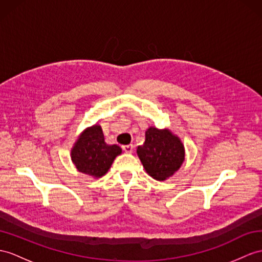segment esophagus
<instances>
[{
  "label": "esophagus",
  "instance_id": "obj_1",
  "mask_svg": "<svg viewBox=\"0 0 262 262\" xmlns=\"http://www.w3.org/2000/svg\"><path fill=\"white\" fill-rule=\"evenodd\" d=\"M123 149H124L125 153H128V154H130V153H133V150H134V145H133V144H129V145H124V146H123Z\"/></svg>",
  "mask_w": 262,
  "mask_h": 262
}]
</instances>
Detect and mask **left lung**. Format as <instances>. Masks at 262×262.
<instances>
[{
	"label": "left lung",
	"instance_id": "obj_1",
	"mask_svg": "<svg viewBox=\"0 0 262 262\" xmlns=\"http://www.w3.org/2000/svg\"><path fill=\"white\" fill-rule=\"evenodd\" d=\"M137 155L146 173L156 181H165L181 168L185 148L171 129L150 126L145 132V142L137 147Z\"/></svg>",
	"mask_w": 262,
	"mask_h": 262
}]
</instances>
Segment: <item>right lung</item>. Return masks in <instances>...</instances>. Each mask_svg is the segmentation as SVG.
Here are the masks:
<instances>
[{
    "label": "right lung",
    "instance_id": "obj_1",
    "mask_svg": "<svg viewBox=\"0 0 262 262\" xmlns=\"http://www.w3.org/2000/svg\"><path fill=\"white\" fill-rule=\"evenodd\" d=\"M121 154L118 145H108L101 126L96 124L80 133L71 148V161L80 173L99 179L105 175L115 159Z\"/></svg>",
    "mask_w": 262,
    "mask_h": 262
}]
</instances>
